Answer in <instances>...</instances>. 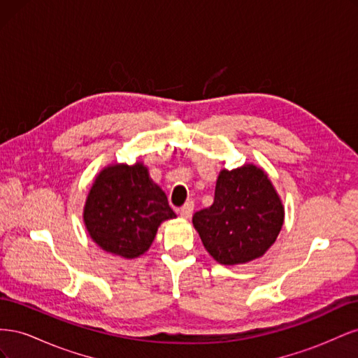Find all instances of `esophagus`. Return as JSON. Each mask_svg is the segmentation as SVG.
I'll return each mask as SVG.
<instances>
[{
  "label": "esophagus",
  "mask_w": 358,
  "mask_h": 358,
  "mask_svg": "<svg viewBox=\"0 0 358 358\" xmlns=\"http://www.w3.org/2000/svg\"><path fill=\"white\" fill-rule=\"evenodd\" d=\"M194 212V204L191 201L185 203L182 206V208L179 209V215L182 216V218H191V215Z\"/></svg>",
  "instance_id": "34e87169"
}]
</instances>
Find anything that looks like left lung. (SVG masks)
Segmentation results:
<instances>
[{"label":"left lung","mask_w":358,"mask_h":358,"mask_svg":"<svg viewBox=\"0 0 358 358\" xmlns=\"http://www.w3.org/2000/svg\"><path fill=\"white\" fill-rule=\"evenodd\" d=\"M192 224L216 262L245 264L263 257L284 224V206L266 173L254 164L221 170L213 204Z\"/></svg>","instance_id":"left-lung-1"}]
</instances>
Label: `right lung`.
Here are the masks:
<instances>
[{
  "instance_id": "right-lung-1",
  "label": "right lung",
  "mask_w": 358,
  "mask_h": 358,
  "mask_svg": "<svg viewBox=\"0 0 358 358\" xmlns=\"http://www.w3.org/2000/svg\"><path fill=\"white\" fill-rule=\"evenodd\" d=\"M176 218L167 196L149 178L143 162L104 167L83 208L91 239L106 252L137 258L152 245L162 221Z\"/></svg>"
}]
</instances>
